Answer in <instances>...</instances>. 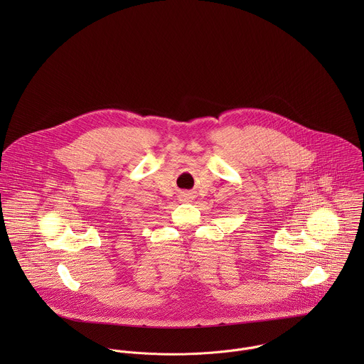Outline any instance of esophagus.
Wrapping results in <instances>:
<instances>
[{
    "label": "esophagus",
    "mask_w": 364,
    "mask_h": 364,
    "mask_svg": "<svg viewBox=\"0 0 364 364\" xmlns=\"http://www.w3.org/2000/svg\"><path fill=\"white\" fill-rule=\"evenodd\" d=\"M183 199H185V200H189V199H191V195H189V193H185V195H183Z\"/></svg>",
    "instance_id": "obj_1"
}]
</instances>
